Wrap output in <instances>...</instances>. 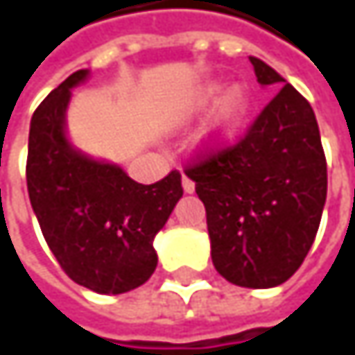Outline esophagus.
Masks as SVG:
<instances>
[{"mask_svg": "<svg viewBox=\"0 0 355 355\" xmlns=\"http://www.w3.org/2000/svg\"><path fill=\"white\" fill-rule=\"evenodd\" d=\"M182 189H184V193H193L195 191V182L189 177H182Z\"/></svg>", "mask_w": 355, "mask_h": 355, "instance_id": "1", "label": "esophagus"}]
</instances>
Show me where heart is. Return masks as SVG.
<instances>
[{"mask_svg":"<svg viewBox=\"0 0 355 355\" xmlns=\"http://www.w3.org/2000/svg\"><path fill=\"white\" fill-rule=\"evenodd\" d=\"M218 92H220L218 86L205 88V90L201 92L197 105H207V103H211V101L218 96ZM247 94H245L241 88H234L232 92H228V96L224 98V103H222V107H220V112H218V119H216V125H214V135L220 137V135L230 133V131L239 125V121L243 119V114H245V110H247Z\"/></svg>","mask_w":355,"mask_h":355,"instance_id":"1","label":"heart"}]
</instances>
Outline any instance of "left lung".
Returning <instances> with one entry per match:
<instances>
[{"label":"left lung","mask_w":355,"mask_h":355,"mask_svg":"<svg viewBox=\"0 0 355 355\" xmlns=\"http://www.w3.org/2000/svg\"><path fill=\"white\" fill-rule=\"evenodd\" d=\"M259 84L282 86L228 146L203 148L184 166L205 205L211 261L243 288L290 279L315 243L327 199V160L309 101L257 57Z\"/></svg>","instance_id":"left-lung-1"}]
</instances>
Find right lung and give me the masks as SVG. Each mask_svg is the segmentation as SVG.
<instances>
[{
    "instance_id": "right-lung-1",
    "label": "right lung",
    "mask_w": 355,
    "mask_h": 355,
    "mask_svg": "<svg viewBox=\"0 0 355 355\" xmlns=\"http://www.w3.org/2000/svg\"><path fill=\"white\" fill-rule=\"evenodd\" d=\"M80 69L35 110L28 135L26 184L42 236L61 269L98 294H123L150 279L158 265L154 236L182 197L180 173L154 184L129 178L119 166L76 152L65 139L71 88Z\"/></svg>"
}]
</instances>
